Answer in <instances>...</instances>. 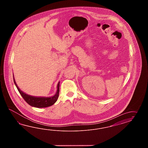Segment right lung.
<instances>
[{"mask_svg": "<svg viewBox=\"0 0 148 148\" xmlns=\"http://www.w3.org/2000/svg\"><path fill=\"white\" fill-rule=\"evenodd\" d=\"M14 82L17 88L18 92H20L22 97L25 99V101L30 106L37 108H44L50 106L51 105L54 104V103L57 101L59 97V86H60V82H58L57 85V90L56 94L53 96L49 97H35L29 95L23 92L22 91L19 89L18 86H17L16 83L15 81L14 77H13Z\"/></svg>", "mask_w": 148, "mask_h": 148, "instance_id": "add662e5", "label": "right lung"}]
</instances>
